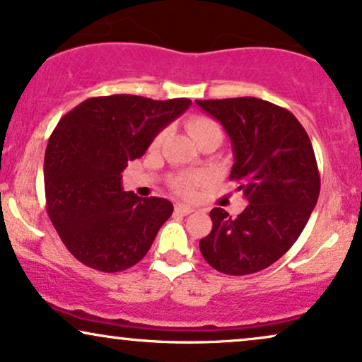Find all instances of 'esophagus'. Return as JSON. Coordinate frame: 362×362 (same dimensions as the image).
Here are the masks:
<instances>
[{
  "instance_id": "1",
  "label": "esophagus",
  "mask_w": 362,
  "mask_h": 362,
  "mask_svg": "<svg viewBox=\"0 0 362 362\" xmlns=\"http://www.w3.org/2000/svg\"><path fill=\"white\" fill-rule=\"evenodd\" d=\"M175 212L180 215H189L194 212V207H190V205H185V204H175Z\"/></svg>"
}]
</instances>
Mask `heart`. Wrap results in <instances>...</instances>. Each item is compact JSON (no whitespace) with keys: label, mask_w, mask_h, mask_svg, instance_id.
I'll return each mask as SVG.
<instances>
[{"label":"heart","mask_w":362,"mask_h":362,"mask_svg":"<svg viewBox=\"0 0 362 362\" xmlns=\"http://www.w3.org/2000/svg\"><path fill=\"white\" fill-rule=\"evenodd\" d=\"M187 130H189V134L194 136V139H197V136L205 134V132H212V130L221 132V127H218L217 122H214L212 118L194 117L189 123H187ZM162 139H163V134H158L155 136L153 147L160 145ZM200 180H202V177L197 175V173H180V175H177L172 180V187L178 195L190 197L195 192V187L200 184Z\"/></svg>","instance_id":"1"}]
</instances>
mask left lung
I'll return each mask as SVG.
<instances>
[{
  "label": "left lung",
  "instance_id": "8db88e82",
  "mask_svg": "<svg viewBox=\"0 0 362 362\" xmlns=\"http://www.w3.org/2000/svg\"><path fill=\"white\" fill-rule=\"evenodd\" d=\"M226 128L234 150L230 178L249 205L232 218L210 212L200 252L215 271L247 276L282 257L299 239L321 190L309 135L289 110L254 97L197 100Z\"/></svg>",
  "mask_w": 362,
  "mask_h": 362
}]
</instances>
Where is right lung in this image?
<instances>
[{"instance_id":"1","label":"right lung","mask_w":362,"mask_h":362,"mask_svg":"<svg viewBox=\"0 0 362 362\" xmlns=\"http://www.w3.org/2000/svg\"><path fill=\"white\" fill-rule=\"evenodd\" d=\"M190 105L189 98L110 95L85 100L58 122L45 153L47 210L81 264L120 272L148 252L173 205L125 192L120 173Z\"/></svg>"}]
</instances>
